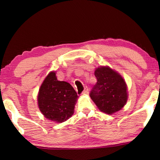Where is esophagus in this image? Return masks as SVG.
<instances>
[{
  "label": "esophagus",
  "instance_id": "obj_1",
  "mask_svg": "<svg viewBox=\"0 0 160 160\" xmlns=\"http://www.w3.org/2000/svg\"><path fill=\"white\" fill-rule=\"evenodd\" d=\"M83 94H88V93H89V90H88V87H85V90H83V92H82Z\"/></svg>",
  "mask_w": 160,
  "mask_h": 160
}]
</instances>
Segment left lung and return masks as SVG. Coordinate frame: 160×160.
Here are the masks:
<instances>
[{"instance_id": "1", "label": "left lung", "mask_w": 160, "mask_h": 160, "mask_svg": "<svg viewBox=\"0 0 160 160\" xmlns=\"http://www.w3.org/2000/svg\"><path fill=\"white\" fill-rule=\"evenodd\" d=\"M97 82L90 96L102 112L112 114L126 104L128 94L125 81L109 67L98 68L94 71Z\"/></svg>"}]
</instances>
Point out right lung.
<instances>
[{"label":"right lung","mask_w":160,"mask_h":160,"mask_svg":"<svg viewBox=\"0 0 160 160\" xmlns=\"http://www.w3.org/2000/svg\"><path fill=\"white\" fill-rule=\"evenodd\" d=\"M78 97L70 84L58 81L55 72H51L39 89L38 105L46 118L61 123L73 114Z\"/></svg>","instance_id":"1"}]
</instances>
